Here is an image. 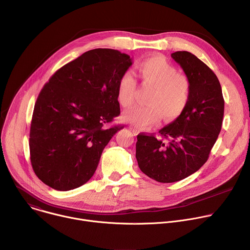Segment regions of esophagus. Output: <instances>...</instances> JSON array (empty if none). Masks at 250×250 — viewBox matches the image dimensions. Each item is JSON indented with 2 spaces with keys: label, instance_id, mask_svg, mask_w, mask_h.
I'll return each mask as SVG.
<instances>
[{
  "label": "esophagus",
  "instance_id": "esophagus-1",
  "mask_svg": "<svg viewBox=\"0 0 250 250\" xmlns=\"http://www.w3.org/2000/svg\"><path fill=\"white\" fill-rule=\"evenodd\" d=\"M129 128L131 129V131H132V133L134 134V135H136V134H138V129L135 127V126H132V125H129Z\"/></svg>",
  "mask_w": 250,
  "mask_h": 250
}]
</instances>
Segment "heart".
<instances>
[{
	"instance_id": "1",
	"label": "heart",
	"mask_w": 250,
	"mask_h": 250,
	"mask_svg": "<svg viewBox=\"0 0 250 250\" xmlns=\"http://www.w3.org/2000/svg\"><path fill=\"white\" fill-rule=\"evenodd\" d=\"M136 74L144 86L152 87L146 104L135 105L125 113V119L139 127L148 126L162 116L165 122L179 117L185 110L190 96V82L166 59L147 58L135 66ZM136 81L130 72H125L118 82V100L124 108L135 101Z\"/></svg>"
}]
</instances>
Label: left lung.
<instances>
[{
	"label": "left lung",
	"mask_w": 250,
	"mask_h": 250,
	"mask_svg": "<svg viewBox=\"0 0 250 250\" xmlns=\"http://www.w3.org/2000/svg\"><path fill=\"white\" fill-rule=\"evenodd\" d=\"M171 57L190 82L189 101L174 122L153 134L137 135L135 157L140 170L160 183L185 179L208 160L222 129L225 101L216 74L197 56L176 51Z\"/></svg>",
	"instance_id": "obj_1"
}]
</instances>
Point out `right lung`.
<instances>
[{
    "label": "right lung",
    "instance_id": "right-lung-1",
    "mask_svg": "<svg viewBox=\"0 0 250 250\" xmlns=\"http://www.w3.org/2000/svg\"><path fill=\"white\" fill-rule=\"evenodd\" d=\"M129 55L97 48L58 69L34 104L29 132L32 169L58 191L76 189L94 175L102 152L124 125L105 127L121 114L118 82Z\"/></svg>",
    "mask_w": 250,
    "mask_h": 250
}]
</instances>
